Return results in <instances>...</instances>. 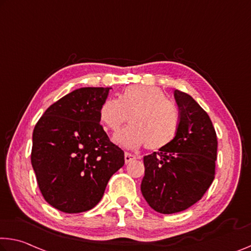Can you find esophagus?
Returning <instances> with one entry per match:
<instances>
[{"instance_id":"esophagus-1","label":"esophagus","mask_w":251,"mask_h":251,"mask_svg":"<svg viewBox=\"0 0 251 251\" xmlns=\"http://www.w3.org/2000/svg\"><path fill=\"white\" fill-rule=\"evenodd\" d=\"M124 158H125V163H126V164H128V163H130L132 161H134L135 158H136V156H135V155H133V154L128 153V152H125Z\"/></svg>"}]
</instances>
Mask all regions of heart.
I'll use <instances>...</instances> for the list:
<instances>
[{
  "instance_id": "b5f03b06",
  "label": "heart",
  "mask_w": 251,
  "mask_h": 251,
  "mask_svg": "<svg viewBox=\"0 0 251 251\" xmlns=\"http://www.w3.org/2000/svg\"><path fill=\"white\" fill-rule=\"evenodd\" d=\"M99 117L111 132L121 128L129 117L130 125L114 136L115 143L127 149L145 144L147 150H161L174 140L180 127L177 107L154 86H129L118 100L107 98Z\"/></svg>"
}]
</instances>
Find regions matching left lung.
Returning a JSON list of instances; mask_svg holds the SVG:
<instances>
[{
  "mask_svg": "<svg viewBox=\"0 0 251 251\" xmlns=\"http://www.w3.org/2000/svg\"><path fill=\"white\" fill-rule=\"evenodd\" d=\"M180 127L174 140L144 156L143 197L155 211L172 214L197 203L216 176L218 141L203 108L180 90L174 91Z\"/></svg>",
  "mask_w": 251,
  "mask_h": 251,
  "instance_id": "8db88e82",
  "label": "left lung"
}]
</instances>
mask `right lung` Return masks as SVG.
Listing matches in <instances>:
<instances>
[{
	"label": "right lung",
	"instance_id": "1",
	"mask_svg": "<svg viewBox=\"0 0 251 251\" xmlns=\"http://www.w3.org/2000/svg\"><path fill=\"white\" fill-rule=\"evenodd\" d=\"M109 89L71 91L45 111L33 129L31 163L39 189L48 203L62 212L93 209L125 163L123 150L99 124Z\"/></svg>",
	"mask_w": 251,
	"mask_h": 251
}]
</instances>
